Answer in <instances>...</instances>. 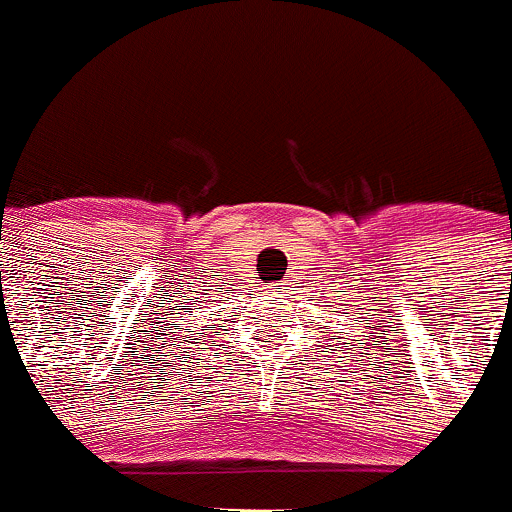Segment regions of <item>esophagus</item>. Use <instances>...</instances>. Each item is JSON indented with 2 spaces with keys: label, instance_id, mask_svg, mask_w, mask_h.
Segmentation results:
<instances>
[{
  "label": "esophagus",
  "instance_id": "esophagus-1",
  "mask_svg": "<svg viewBox=\"0 0 512 512\" xmlns=\"http://www.w3.org/2000/svg\"><path fill=\"white\" fill-rule=\"evenodd\" d=\"M283 285H285V283H280V290H283Z\"/></svg>",
  "mask_w": 512,
  "mask_h": 512
}]
</instances>
